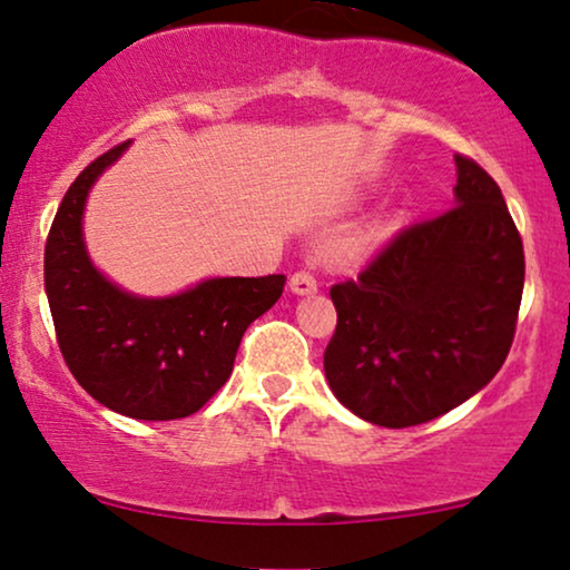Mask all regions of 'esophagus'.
<instances>
[{
  "instance_id": "34e87169",
  "label": "esophagus",
  "mask_w": 570,
  "mask_h": 570,
  "mask_svg": "<svg viewBox=\"0 0 570 570\" xmlns=\"http://www.w3.org/2000/svg\"><path fill=\"white\" fill-rule=\"evenodd\" d=\"M291 291H293L295 295H311V293H316V291H318V279H316L314 272H308V269H298V272H295V275L291 277Z\"/></svg>"
}]
</instances>
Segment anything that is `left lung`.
I'll return each instance as SVG.
<instances>
[{"mask_svg": "<svg viewBox=\"0 0 570 570\" xmlns=\"http://www.w3.org/2000/svg\"><path fill=\"white\" fill-rule=\"evenodd\" d=\"M456 205L402 228L355 279L332 285V392L357 417L410 428L478 394L509 355L524 246L498 184L456 155Z\"/></svg>", "mask_w": 570, "mask_h": 570, "instance_id": "obj_1", "label": "left lung"}]
</instances>
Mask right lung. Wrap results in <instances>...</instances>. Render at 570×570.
I'll use <instances>...</instances> for the list:
<instances>
[{
  "mask_svg": "<svg viewBox=\"0 0 570 570\" xmlns=\"http://www.w3.org/2000/svg\"><path fill=\"white\" fill-rule=\"evenodd\" d=\"M116 145L90 163L53 217L43 283L57 342L85 392L135 420L189 417L230 379L240 337L275 306L285 275L213 277L170 295L137 298L92 267L82 213L96 178L127 150Z\"/></svg>",
  "mask_w": 570,
  "mask_h": 570,
  "instance_id": "1",
  "label": "right lung"
}]
</instances>
